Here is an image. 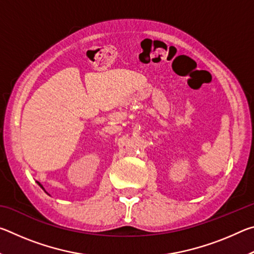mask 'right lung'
<instances>
[{
    "instance_id": "1",
    "label": "right lung",
    "mask_w": 254,
    "mask_h": 254,
    "mask_svg": "<svg viewBox=\"0 0 254 254\" xmlns=\"http://www.w3.org/2000/svg\"><path fill=\"white\" fill-rule=\"evenodd\" d=\"M37 183H38V185H39V186H40V187H41V188H42V189H44V190H45V188H44V186H42V185H41V184H40L39 182H37ZM45 191H46V190H45Z\"/></svg>"
}]
</instances>
